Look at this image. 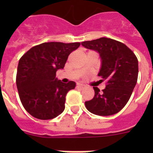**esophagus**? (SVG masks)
<instances>
[{
	"mask_svg": "<svg viewBox=\"0 0 153 153\" xmlns=\"http://www.w3.org/2000/svg\"><path fill=\"white\" fill-rule=\"evenodd\" d=\"M77 87L79 89H83L86 87L84 84H82V83H77Z\"/></svg>",
	"mask_w": 153,
	"mask_h": 153,
	"instance_id": "esophagus-1",
	"label": "esophagus"
}]
</instances>
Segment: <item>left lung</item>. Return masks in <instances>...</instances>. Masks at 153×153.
<instances>
[{"label": "left lung", "instance_id": "8db88e82", "mask_svg": "<svg viewBox=\"0 0 153 153\" xmlns=\"http://www.w3.org/2000/svg\"><path fill=\"white\" fill-rule=\"evenodd\" d=\"M82 45L100 53L102 66L98 76L106 82L102 91L93 86L95 95L85 106L98 116L116 114L126 106L136 84L137 57L126 45L113 39L101 37L82 42Z\"/></svg>", "mask_w": 153, "mask_h": 153}]
</instances>
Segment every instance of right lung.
Masks as SVG:
<instances>
[{
	"instance_id": "obj_1",
	"label": "right lung",
	"mask_w": 153,
	"mask_h": 153,
	"mask_svg": "<svg viewBox=\"0 0 153 153\" xmlns=\"http://www.w3.org/2000/svg\"><path fill=\"white\" fill-rule=\"evenodd\" d=\"M80 43H43L33 47L19 60L16 83L23 106L39 120H51L63 113L66 95L76 83H62L56 70L63 69L68 56Z\"/></svg>"
}]
</instances>
